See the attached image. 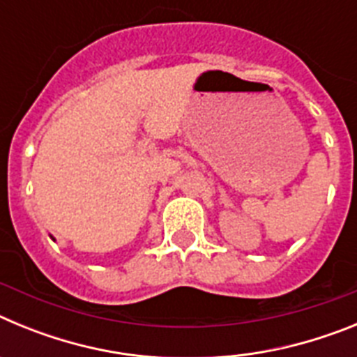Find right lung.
<instances>
[{"instance_id": "right-lung-1", "label": "right lung", "mask_w": 357, "mask_h": 357, "mask_svg": "<svg viewBox=\"0 0 357 357\" xmlns=\"http://www.w3.org/2000/svg\"><path fill=\"white\" fill-rule=\"evenodd\" d=\"M50 238H52V239H53V241H55V238H53V236H50Z\"/></svg>"}]
</instances>
